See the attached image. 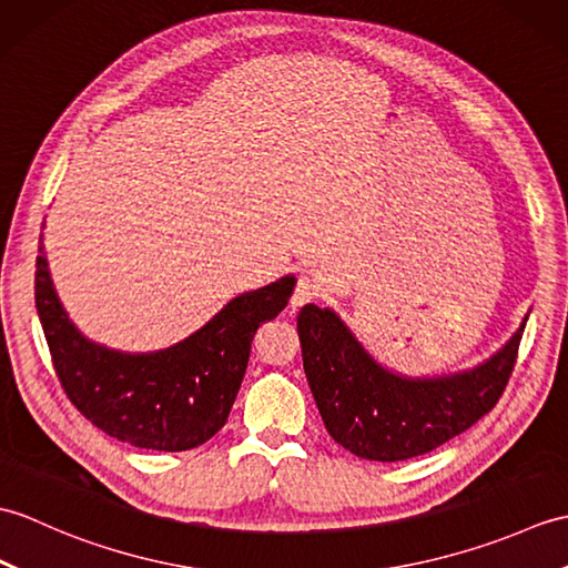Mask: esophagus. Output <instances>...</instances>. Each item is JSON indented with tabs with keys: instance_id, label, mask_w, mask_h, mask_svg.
I'll return each instance as SVG.
<instances>
[{
	"instance_id": "1",
	"label": "esophagus",
	"mask_w": 568,
	"mask_h": 568,
	"mask_svg": "<svg viewBox=\"0 0 568 568\" xmlns=\"http://www.w3.org/2000/svg\"><path fill=\"white\" fill-rule=\"evenodd\" d=\"M317 293H320V285L312 281V277H300L297 285H295V293L291 297V307L300 310L303 305L312 303V300L317 297Z\"/></svg>"
}]
</instances>
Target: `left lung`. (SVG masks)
<instances>
[{"instance_id":"obj_1","label":"left lung","mask_w":568,"mask_h":568,"mask_svg":"<svg viewBox=\"0 0 568 568\" xmlns=\"http://www.w3.org/2000/svg\"><path fill=\"white\" fill-rule=\"evenodd\" d=\"M525 322L480 366L439 378H405L383 368L329 307L300 310L297 334L310 390L332 439L368 462H405L437 449L496 407L513 376Z\"/></svg>"}]
</instances>
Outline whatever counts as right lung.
<instances>
[{
	"instance_id": "obj_1",
	"label": "right lung",
	"mask_w": 568,
	"mask_h": 568,
	"mask_svg": "<svg viewBox=\"0 0 568 568\" xmlns=\"http://www.w3.org/2000/svg\"><path fill=\"white\" fill-rule=\"evenodd\" d=\"M295 277L234 297L200 332L155 354H122L75 329L55 295L43 253L36 256V310L55 376L70 403L110 437L139 449L187 452L224 427L248 366L253 334L275 320Z\"/></svg>"
}]
</instances>
